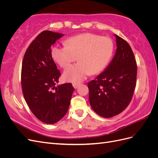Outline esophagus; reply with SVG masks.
Masks as SVG:
<instances>
[{
	"instance_id": "1",
	"label": "esophagus",
	"mask_w": 158,
	"mask_h": 158,
	"mask_svg": "<svg viewBox=\"0 0 158 158\" xmlns=\"http://www.w3.org/2000/svg\"><path fill=\"white\" fill-rule=\"evenodd\" d=\"M73 87H74L75 89H76V88H78L79 87L80 84H78V83H73Z\"/></svg>"
}]
</instances>
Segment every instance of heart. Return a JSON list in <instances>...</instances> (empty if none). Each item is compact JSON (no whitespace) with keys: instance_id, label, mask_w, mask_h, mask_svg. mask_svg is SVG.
I'll return each instance as SVG.
<instances>
[{"instance_id":"obj_1","label":"heart","mask_w":158,"mask_h":158,"mask_svg":"<svg viewBox=\"0 0 158 158\" xmlns=\"http://www.w3.org/2000/svg\"><path fill=\"white\" fill-rule=\"evenodd\" d=\"M66 45L52 47L51 55L62 68L66 69L78 59L80 62L66 69L63 78L68 82L78 83L92 73H99L106 67L113 52V41L86 33L72 37L66 41Z\"/></svg>"}]
</instances>
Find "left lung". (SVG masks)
Segmentation results:
<instances>
[{"label": "left lung", "mask_w": 158, "mask_h": 158, "mask_svg": "<svg viewBox=\"0 0 158 158\" xmlns=\"http://www.w3.org/2000/svg\"><path fill=\"white\" fill-rule=\"evenodd\" d=\"M116 53L108 67L88 84L94 111L109 118L123 111L130 103L136 84L137 65L131 46L115 35Z\"/></svg>", "instance_id": "obj_1"}]
</instances>
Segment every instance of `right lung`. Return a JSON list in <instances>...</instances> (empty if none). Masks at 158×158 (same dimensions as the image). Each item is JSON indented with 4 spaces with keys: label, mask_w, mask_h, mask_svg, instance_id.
<instances>
[{
    "label": "right lung",
    "mask_w": 158,
    "mask_h": 158,
    "mask_svg": "<svg viewBox=\"0 0 158 158\" xmlns=\"http://www.w3.org/2000/svg\"><path fill=\"white\" fill-rule=\"evenodd\" d=\"M63 35L42 31L28 47L22 61L23 97L33 114L47 124H54L65 115L74 89L71 83L55 86L60 73L52 58L51 46Z\"/></svg>",
    "instance_id": "1"
}]
</instances>
